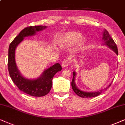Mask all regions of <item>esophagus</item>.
<instances>
[{
  "label": "esophagus",
  "mask_w": 125,
  "mask_h": 125,
  "mask_svg": "<svg viewBox=\"0 0 125 125\" xmlns=\"http://www.w3.org/2000/svg\"><path fill=\"white\" fill-rule=\"evenodd\" d=\"M70 63V61L69 59H65L62 62V66L63 67H67L69 66Z\"/></svg>",
  "instance_id": "obj_1"
}]
</instances>
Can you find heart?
<instances>
[{"instance_id":"1","label":"heart","mask_w":125,"mask_h":125,"mask_svg":"<svg viewBox=\"0 0 125 125\" xmlns=\"http://www.w3.org/2000/svg\"><path fill=\"white\" fill-rule=\"evenodd\" d=\"M77 42V47H81L84 43L81 34L78 32H69L62 35L58 40V44L62 47H70Z\"/></svg>"}]
</instances>
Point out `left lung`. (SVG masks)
<instances>
[{
	"instance_id": "1",
	"label": "left lung",
	"mask_w": 125,
	"mask_h": 125,
	"mask_svg": "<svg viewBox=\"0 0 125 125\" xmlns=\"http://www.w3.org/2000/svg\"><path fill=\"white\" fill-rule=\"evenodd\" d=\"M102 39L104 41V44L107 46H109V47L111 49H112L118 55V52L117 46L116 45L115 43L114 42V40L112 39V38L111 37L110 35L109 34V32H108V31L106 30H104V35H103ZM73 75L74 76H73L72 82H71V86H72L73 90H74V93H75L77 95L82 98H92L99 95L101 94V93H102L103 91L106 90L111 84V83L107 87H106L105 89L103 90H101L99 91H97V92H84V91H82L78 89L75 86V72H73Z\"/></svg>"
}]
</instances>
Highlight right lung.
Listing matches in <instances>:
<instances>
[{
	"label": "right lung",
	"instance_id": "1",
	"mask_svg": "<svg viewBox=\"0 0 125 125\" xmlns=\"http://www.w3.org/2000/svg\"><path fill=\"white\" fill-rule=\"evenodd\" d=\"M46 26H35L27 27L22 30L18 36L10 43L8 49V69L10 76L20 90L33 96H43L47 95L52 87V79L55 74L61 71L59 63L46 70L39 78L36 79H27L23 77L16 67L15 51L16 47L24 37L35 35L37 31L43 30Z\"/></svg>",
	"mask_w": 125,
	"mask_h": 125
}]
</instances>
